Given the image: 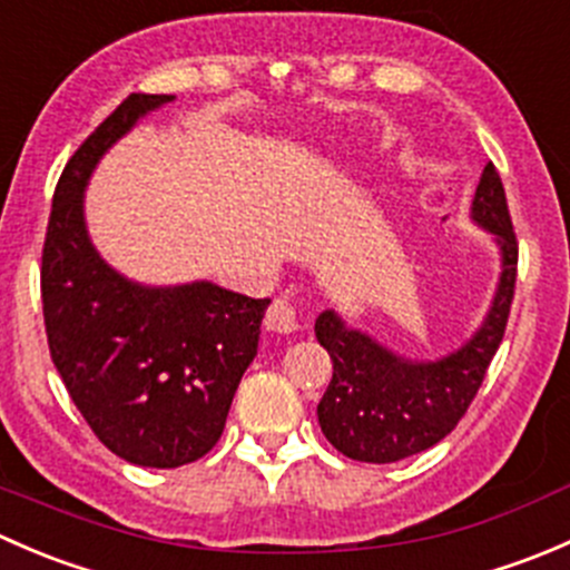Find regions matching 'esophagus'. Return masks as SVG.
I'll use <instances>...</instances> for the list:
<instances>
[{"mask_svg": "<svg viewBox=\"0 0 570 570\" xmlns=\"http://www.w3.org/2000/svg\"><path fill=\"white\" fill-rule=\"evenodd\" d=\"M264 325L275 333H292L301 327V322H297L295 306L289 301H284V297H278V301L269 303L267 314H264Z\"/></svg>", "mask_w": 570, "mask_h": 570, "instance_id": "esophagus-1", "label": "esophagus"}]
</instances>
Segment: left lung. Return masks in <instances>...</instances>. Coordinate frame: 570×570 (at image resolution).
<instances>
[{
  "mask_svg": "<svg viewBox=\"0 0 570 570\" xmlns=\"http://www.w3.org/2000/svg\"><path fill=\"white\" fill-rule=\"evenodd\" d=\"M469 217L497 245L499 278L485 317L455 350L419 361L350 325L336 308H325L314 322L317 342L333 361L317 419L325 439L342 455L361 463H396L430 450L455 430L482 386L502 344L519 264L508 198L491 163L476 184Z\"/></svg>",
  "mask_w": 570,
  "mask_h": 570,
  "instance_id": "obj_1",
  "label": "left lung"
}]
</instances>
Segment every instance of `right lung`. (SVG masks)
Listing matches in <instances>:
<instances>
[{
	"label": "right lung",
	"instance_id": "obj_1",
	"mask_svg": "<svg viewBox=\"0 0 570 570\" xmlns=\"http://www.w3.org/2000/svg\"><path fill=\"white\" fill-rule=\"evenodd\" d=\"M174 99L131 94L68 159L40 267L51 361L73 405L109 452L148 469L193 463L217 444L269 306L212 281L140 284L90 239V176L120 137Z\"/></svg>",
	"mask_w": 570,
	"mask_h": 570
}]
</instances>
